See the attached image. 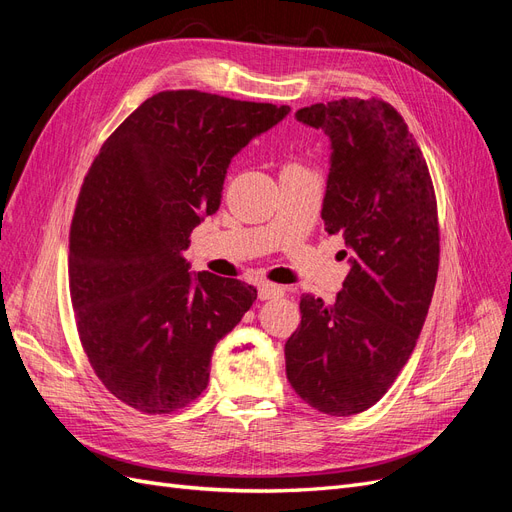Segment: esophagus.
Wrapping results in <instances>:
<instances>
[{
    "mask_svg": "<svg viewBox=\"0 0 512 512\" xmlns=\"http://www.w3.org/2000/svg\"><path fill=\"white\" fill-rule=\"evenodd\" d=\"M284 288L277 286V284H269V282H262L258 286V299L260 301H269V299H280L284 297Z\"/></svg>",
    "mask_w": 512,
    "mask_h": 512,
    "instance_id": "esophagus-1",
    "label": "esophagus"
}]
</instances>
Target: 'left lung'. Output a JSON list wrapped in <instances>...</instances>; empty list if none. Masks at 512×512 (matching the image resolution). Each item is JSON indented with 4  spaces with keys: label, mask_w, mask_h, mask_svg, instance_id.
Listing matches in <instances>:
<instances>
[{
    "label": "left lung",
    "mask_w": 512,
    "mask_h": 512,
    "mask_svg": "<svg viewBox=\"0 0 512 512\" xmlns=\"http://www.w3.org/2000/svg\"><path fill=\"white\" fill-rule=\"evenodd\" d=\"M297 119L331 138L322 220L352 258L335 303L301 297L286 378L314 410L350 416L391 389L421 335L440 265L436 192L389 102L342 98L305 106Z\"/></svg>",
    "instance_id": "left-lung-1"
}]
</instances>
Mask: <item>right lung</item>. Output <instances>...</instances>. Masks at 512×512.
<instances>
[{"mask_svg": "<svg viewBox=\"0 0 512 512\" xmlns=\"http://www.w3.org/2000/svg\"><path fill=\"white\" fill-rule=\"evenodd\" d=\"M290 113L196 89L147 98L106 138L70 226V297L96 376L123 404L170 414L207 389L215 344L256 288L181 252L220 209L230 160Z\"/></svg>", "mask_w": 512, "mask_h": 512, "instance_id": "obj_1", "label": "right lung"}]
</instances>
